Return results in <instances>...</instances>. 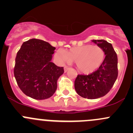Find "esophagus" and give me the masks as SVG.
I'll return each instance as SVG.
<instances>
[{
	"label": "esophagus",
	"mask_w": 133,
	"mask_h": 133,
	"mask_svg": "<svg viewBox=\"0 0 133 133\" xmlns=\"http://www.w3.org/2000/svg\"><path fill=\"white\" fill-rule=\"evenodd\" d=\"M68 69H69V68H68V66L64 67V72H65V73H66V72L68 71Z\"/></svg>",
	"instance_id": "esophagus-1"
}]
</instances>
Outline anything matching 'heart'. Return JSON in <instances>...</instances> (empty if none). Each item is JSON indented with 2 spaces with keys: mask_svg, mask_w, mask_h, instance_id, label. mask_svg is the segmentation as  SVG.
Masks as SVG:
<instances>
[{
  "mask_svg": "<svg viewBox=\"0 0 133 133\" xmlns=\"http://www.w3.org/2000/svg\"><path fill=\"white\" fill-rule=\"evenodd\" d=\"M55 57L61 63L75 62L78 71L89 74L102 65L105 58V52L98 45L88 44L72 48L68 51L58 49Z\"/></svg>",
  "mask_w": 133,
  "mask_h": 133,
  "instance_id": "heart-1",
  "label": "heart"
}]
</instances>
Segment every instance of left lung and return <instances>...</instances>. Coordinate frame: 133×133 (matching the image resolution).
Masks as SVG:
<instances>
[{"mask_svg": "<svg viewBox=\"0 0 133 133\" xmlns=\"http://www.w3.org/2000/svg\"><path fill=\"white\" fill-rule=\"evenodd\" d=\"M101 47L105 57L96 71L90 75H78L75 81L78 95L88 99H96L105 96L112 88L118 76V58L112 44L104 40H92Z\"/></svg>", "mask_w": 133, "mask_h": 133, "instance_id": "8db88e82", "label": "left lung"}]
</instances>
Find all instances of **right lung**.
Masks as SVG:
<instances>
[{
    "mask_svg": "<svg viewBox=\"0 0 133 133\" xmlns=\"http://www.w3.org/2000/svg\"><path fill=\"white\" fill-rule=\"evenodd\" d=\"M55 49L42 40L32 38L22 44L15 58L14 75L20 89L27 96L44 100L57 90V80L64 68L52 62Z\"/></svg>",
    "mask_w": 133,
    "mask_h": 133,
    "instance_id": "1",
    "label": "right lung"
}]
</instances>
